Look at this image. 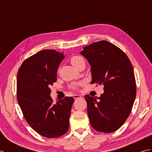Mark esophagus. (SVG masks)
I'll return each mask as SVG.
<instances>
[{
	"label": "esophagus",
	"mask_w": 152,
	"mask_h": 152,
	"mask_svg": "<svg viewBox=\"0 0 152 152\" xmlns=\"http://www.w3.org/2000/svg\"><path fill=\"white\" fill-rule=\"evenodd\" d=\"M80 98H82V95H74V99H80Z\"/></svg>",
	"instance_id": "esophagus-1"
}]
</instances>
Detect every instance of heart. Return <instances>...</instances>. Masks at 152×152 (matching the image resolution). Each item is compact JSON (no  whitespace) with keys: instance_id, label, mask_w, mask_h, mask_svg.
Returning a JSON list of instances; mask_svg holds the SVG:
<instances>
[{"instance_id":"obj_1","label":"heart","mask_w":152,"mask_h":152,"mask_svg":"<svg viewBox=\"0 0 152 152\" xmlns=\"http://www.w3.org/2000/svg\"><path fill=\"white\" fill-rule=\"evenodd\" d=\"M70 63L75 68H78L79 66L81 65L82 64L85 63L84 59L81 56H74L71 57ZM72 88H74V86H72Z\"/></svg>"}]
</instances>
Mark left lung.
Returning a JSON list of instances; mask_svg holds the SVG:
<instances>
[{
    "instance_id": "1",
    "label": "left lung",
    "mask_w": 152,
    "mask_h": 152,
    "mask_svg": "<svg viewBox=\"0 0 152 152\" xmlns=\"http://www.w3.org/2000/svg\"><path fill=\"white\" fill-rule=\"evenodd\" d=\"M81 55L91 66V83L104 85L100 97L85 95L92 127L102 133H112L129 115L137 94L133 66L124 51L101 40L83 47Z\"/></svg>"
}]
</instances>
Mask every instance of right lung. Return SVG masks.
Listing matches in <instances>:
<instances>
[{
	"instance_id": "1",
	"label": "right lung",
	"mask_w": 152,
	"mask_h": 152,
	"mask_svg": "<svg viewBox=\"0 0 152 152\" xmlns=\"http://www.w3.org/2000/svg\"><path fill=\"white\" fill-rule=\"evenodd\" d=\"M63 53L43 50L25 59L17 77V98L24 118L31 127L46 138H57L69 128L74 99L66 96L53 102L50 86L57 81V72Z\"/></svg>"
}]
</instances>
